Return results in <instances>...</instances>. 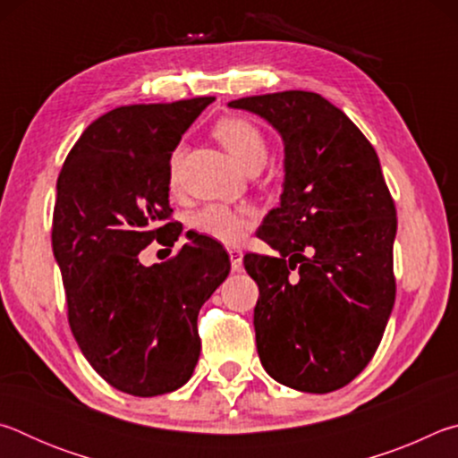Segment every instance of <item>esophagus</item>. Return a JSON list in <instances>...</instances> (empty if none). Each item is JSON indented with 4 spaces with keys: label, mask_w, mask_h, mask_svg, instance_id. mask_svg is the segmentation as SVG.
Segmentation results:
<instances>
[{
    "label": "esophagus",
    "mask_w": 458,
    "mask_h": 458,
    "mask_svg": "<svg viewBox=\"0 0 458 458\" xmlns=\"http://www.w3.org/2000/svg\"><path fill=\"white\" fill-rule=\"evenodd\" d=\"M228 257H230V267L234 273L242 270V250H238V248H228Z\"/></svg>",
    "instance_id": "obj_1"
}]
</instances>
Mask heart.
<instances>
[{"mask_svg": "<svg viewBox=\"0 0 458 458\" xmlns=\"http://www.w3.org/2000/svg\"><path fill=\"white\" fill-rule=\"evenodd\" d=\"M214 137L226 147L228 153L244 169L254 164H265L267 141L254 123L242 117H226L216 123ZM182 147H175L169 157V182L175 185L182 164ZM254 222V212L246 206L208 204L191 216L190 226L201 236H208L220 244H238L246 236Z\"/></svg>", "mask_w": 458, "mask_h": 458, "instance_id": "1", "label": "heart"}]
</instances>
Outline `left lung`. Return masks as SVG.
Instances as JSON below:
<instances>
[{"label":"left lung","mask_w":458,"mask_h":458,"mask_svg":"<svg viewBox=\"0 0 458 458\" xmlns=\"http://www.w3.org/2000/svg\"><path fill=\"white\" fill-rule=\"evenodd\" d=\"M228 106L268 121L284 143L281 204L259 230L278 257H244L260 291V361L293 390H339L374 358L396 299V206L377 153L317 92H273Z\"/></svg>","instance_id":"8db88e82"}]
</instances>
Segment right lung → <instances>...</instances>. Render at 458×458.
Masks as SVG:
<instances>
[{"instance_id":"right-lung-1","label":"right lung","mask_w":458,"mask_h":458,"mask_svg":"<svg viewBox=\"0 0 458 458\" xmlns=\"http://www.w3.org/2000/svg\"><path fill=\"white\" fill-rule=\"evenodd\" d=\"M210 103L113 108L84 129L58 175L52 250L68 323L97 374L131 396L188 382L201 350L198 313L230 273L226 250L199 236L161 265L139 262L155 240L174 246L182 234L169 222V157Z\"/></svg>"}]
</instances>
